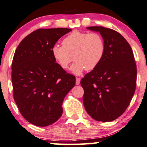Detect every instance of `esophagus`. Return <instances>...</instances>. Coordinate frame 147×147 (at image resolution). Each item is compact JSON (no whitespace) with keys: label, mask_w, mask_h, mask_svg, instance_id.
Here are the masks:
<instances>
[{"label":"esophagus","mask_w":147,"mask_h":147,"mask_svg":"<svg viewBox=\"0 0 147 147\" xmlns=\"http://www.w3.org/2000/svg\"><path fill=\"white\" fill-rule=\"evenodd\" d=\"M76 85H79L80 84V78H76Z\"/></svg>","instance_id":"obj_1"}]
</instances>
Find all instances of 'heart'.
<instances>
[{"mask_svg":"<svg viewBox=\"0 0 147 147\" xmlns=\"http://www.w3.org/2000/svg\"><path fill=\"white\" fill-rule=\"evenodd\" d=\"M63 46L52 48L54 59L61 68L67 69L74 58L71 70L80 75L84 70H93L101 62L106 51L104 38L97 32L75 30L63 39Z\"/></svg>","mask_w":147,"mask_h":147,"instance_id":"obj_1","label":"heart"}]
</instances>
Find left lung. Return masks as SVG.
Wrapping results in <instances>:
<instances>
[{
  "instance_id": "8db88e82",
  "label": "left lung",
  "mask_w": 147,
  "mask_h": 147,
  "mask_svg": "<svg viewBox=\"0 0 147 147\" xmlns=\"http://www.w3.org/2000/svg\"><path fill=\"white\" fill-rule=\"evenodd\" d=\"M99 32L106 51L97 67L81 80L85 110L93 119L115 120L123 114L136 90L137 69L131 46L120 33L103 26H89Z\"/></svg>"
}]
</instances>
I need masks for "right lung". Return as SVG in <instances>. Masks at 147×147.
Returning a JSON list of instances; mask_svg holds the SVG:
<instances>
[{"instance_id":"right-lung-1","label":"right lung","mask_w":147,"mask_h":147,"mask_svg":"<svg viewBox=\"0 0 147 147\" xmlns=\"http://www.w3.org/2000/svg\"><path fill=\"white\" fill-rule=\"evenodd\" d=\"M69 28H40L27 35L16 49L11 65L13 98L21 115L39 127L56 122L65 97L76 78L56 63L52 48Z\"/></svg>"}]
</instances>
